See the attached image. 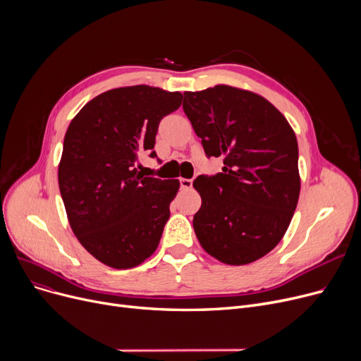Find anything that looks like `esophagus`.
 I'll list each match as a JSON object with an SVG mask.
<instances>
[{"instance_id":"34e87169","label":"esophagus","mask_w":361,"mask_h":361,"mask_svg":"<svg viewBox=\"0 0 361 361\" xmlns=\"http://www.w3.org/2000/svg\"><path fill=\"white\" fill-rule=\"evenodd\" d=\"M180 187L183 188V190H190V188L193 187V180H190V178H180Z\"/></svg>"}]
</instances>
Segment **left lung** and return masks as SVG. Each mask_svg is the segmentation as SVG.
Returning <instances> with one entry per match:
<instances>
[{
    "instance_id": "left-lung-1",
    "label": "left lung",
    "mask_w": 361,
    "mask_h": 361,
    "mask_svg": "<svg viewBox=\"0 0 361 361\" xmlns=\"http://www.w3.org/2000/svg\"><path fill=\"white\" fill-rule=\"evenodd\" d=\"M183 109L206 157H224L222 173L193 181L202 197L196 237L225 264L252 263L281 241L297 207L294 130L268 99L226 85L184 92Z\"/></svg>"
}]
</instances>
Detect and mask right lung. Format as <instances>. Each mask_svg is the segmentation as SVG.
<instances>
[{"label":"right lung","instance_id":"1","mask_svg":"<svg viewBox=\"0 0 361 361\" xmlns=\"http://www.w3.org/2000/svg\"><path fill=\"white\" fill-rule=\"evenodd\" d=\"M180 92L137 85L89 101L66 133L59 185L83 247L109 268H135L157 250L178 180L145 177L139 155L155 158L159 121L181 105Z\"/></svg>","mask_w":361,"mask_h":361}]
</instances>
